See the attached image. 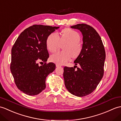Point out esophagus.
I'll use <instances>...</instances> for the list:
<instances>
[{
	"mask_svg": "<svg viewBox=\"0 0 121 121\" xmlns=\"http://www.w3.org/2000/svg\"><path fill=\"white\" fill-rule=\"evenodd\" d=\"M56 67H59V66H61V65H60V64H56Z\"/></svg>",
	"mask_w": 121,
	"mask_h": 121,
	"instance_id": "1",
	"label": "esophagus"
}]
</instances>
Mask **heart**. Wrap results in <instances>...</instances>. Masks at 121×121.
<instances>
[{
	"instance_id": "1",
	"label": "heart",
	"mask_w": 121,
	"mask_h": 121,
	"mask_svg": "<svg viewBox=\"0 0 121 121\" xmlns=\"http://www.w3.org/2000/svg\"><path fill=\"white\" fill-rule=\"evenodd\" d=\"M80 35L76 31L70 28H65L61 32V36L56 32L52 33L47 39L46 47L50 52H54L59 48L61 43H66L64 47V52H57L50 56V60L62 65L65 64L72 57L79 56L82 49Z\"/></svg>"
}]
</instances>
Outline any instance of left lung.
<instances>
[{"label":"left lung","mask_w":121,"mask_h":121,"mask_svg":"<svg viewBox=\"0 0 121 121\" xmlns=\"http://www.w3.org/2000/svg\"><path fill=\"white\" fill-rule=\"evenodd\" d=\"M71 28L79 30L83 36L82 50L74 61L80 67H64V83L71 94L83 97L93 92L102 79L105 50L100 36L92 27L79 24Z\"/></svg>","instance_id":"1"}]
</instances>
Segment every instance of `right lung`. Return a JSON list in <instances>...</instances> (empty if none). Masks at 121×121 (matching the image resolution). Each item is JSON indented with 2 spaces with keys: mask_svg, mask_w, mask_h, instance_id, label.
I'll list each match as a JSON object with an SVG mask.
<instances>
[{
  "mask_svg": "<svg viewBox=\"0 0 121 121\" xmlns=\"http://www.w3.org/2000/svg\"><path fill=\"white\" fill-rule=\"evenodd\" d=\"M59 28L34 25L24 30L14 44L10 69L16 86L24 93L38 95L45 89L46 77L56 69L55 63H46V40ZM40 60L45 62L44 65H38Z\"/></svg>",
  "mask_w": 121,
  "mask_h": 121,
  "instance_id": "1",
  "label": "right lung"
}]
</instances>
